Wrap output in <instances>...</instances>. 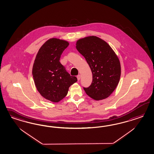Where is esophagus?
I'll use <instances>...</instances> for the list:
<instances>
[{"label": "esophagus", "mask_w": 154, "mask_h": 154, "mask_svg": "<svg viewBox=\"0 0 154 154\" xmlns=\"http://www.w3.org/2000/svg\"><path fill=\"white\" fill-rule=\"evenodd\" d=\"M77 79H78V81H79V79H81V75H78L77 76Z\"/></svg>", "instance_id": "esophagus-1"}]
</instances>
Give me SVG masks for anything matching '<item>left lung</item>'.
Masks as SVG:
<instances>
[{"mask_svg": "<svg viewBox=\"0 0 154 154\" xmlns=\"http://www.w3.org/2000/svg\"><path fill=\"white\" fill-rule=\"evenodd\" d=\"M76 48L85 58L93 75L91 84L84 88L85 91L96 100L108 98L116 89L121 75L116 54L107 42L95 36L80 39Z\"/></svg>", "mask_w": 154, "mask_h": 154, "instance_id": "8db88e82", "label": "left lung"}]
</instances>
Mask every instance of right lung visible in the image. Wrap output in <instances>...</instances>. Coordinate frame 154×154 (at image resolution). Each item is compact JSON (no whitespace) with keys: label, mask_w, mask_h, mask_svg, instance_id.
<instances>
[{"label":"right lung","mask_w":154,"mask_h":154,"mask_svg":"<svg viewBox=\"0 0 154 154\" xmlns=\"http://www.w3.org/2000/svg\"><path fill=\"white\" fill-rule=\"evenodd\" d=\"M68 45L64 40L48 39L39 50L33 64L32 74L38 91L53 102L62 100L70 85L77 81L76 77L71 76L59 61Z\"/></svg>","instance_id":"1"}]
</instances>
